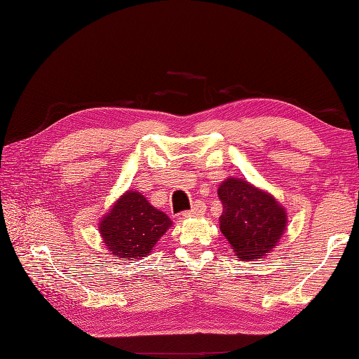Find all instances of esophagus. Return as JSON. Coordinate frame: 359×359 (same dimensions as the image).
I'll list each match as a JSON object with an SVG mask.
<instances>
[{
  "label": "esophagus",
  "instance_id": "34e87169",
  "mask_svg": "<svg viewBox=\"0 0 359 359\" xmlns=\"http://www.w3.org/2000/svg\"><path fill=\"white\" fill-rule=\"evenodd\" d=\"M205 211H207V205H205V203L201 202V201H197V202L193 205L191 210L184 212V217H199V216H203V215H205Z\"/></svg>",
  "mask_w": 359,
  "mask_h": 359
}]
</instances>
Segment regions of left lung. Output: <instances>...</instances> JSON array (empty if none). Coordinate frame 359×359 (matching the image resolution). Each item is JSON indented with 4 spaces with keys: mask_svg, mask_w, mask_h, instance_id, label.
Instances as JSON below:
<instances>
[{
    "mask_svg": "<svg viewBox=\"0 0 359 359\" xmlns=\"http://www.w3.org/2000/svg\"><path fill=\"white\" fill-rule=\"evenodd\" d=\"M222 202L220 231L236 255L247 261L265 256L287 230L285 208L250 182L230 177L217 189Z\"/></svg>",
    "mask_w": 359,
    "mask_h": 359,
    "instance_id": "8db88e82",
    "label": "left lung"
}]
</instances>
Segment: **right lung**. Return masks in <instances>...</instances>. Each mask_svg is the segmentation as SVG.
Masks as SVG:
<instances>
[{
	"instance_id": "obj_1",
	"label": "right lung",
	"mask_w": 359,
	"mask_h": 359,
	"mask_svg": "<svg viewBox=\"0 0 359 359\" xmlns=\"http://www.w3.org/2000/svg\"><path fill=\"white\" fill-rule=\"evenodd\" d=\"M171 225V219L152 207L142 193L128 189L104 215L98 231L114 257L139 261L151 253Z\"/></svg>"
}]
</instances>
